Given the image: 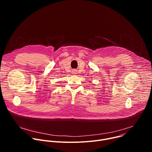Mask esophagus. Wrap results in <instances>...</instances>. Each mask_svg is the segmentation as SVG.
Masks as SVG:
<instances>
[{
    "label": "esophagus",
    "mask_w": 152,
    "mask_h": 152,
    "mask_svg": "<svg viewBox=\"0 0 152 152\" xmlns=\"http://www.w3.org/2000/svg\"><path fill=\"white\" fill-rule=\"evenodd\" d=\"M76 70H73V73H74V74H75V73H76Z\"/></svg>",
    "instance_id": "1"
}]
</instances>
